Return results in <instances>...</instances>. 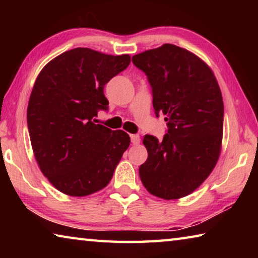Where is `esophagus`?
<instances>
[{
    "label": "esophagus",
    "mask_w": 258,
    "mask_h": 258,
    "mask_svg": "<svg viewBox=\"0 0 258 258\" xmlns=\"http://www.w3.org/2000/svg\"><path fill=\"white\" fill-rule=\"evenodd\" d=\"M131 141H132L133 145H139L141 139H140V135L138 134H131Z\"/></svg>",
    "instance_id": "1"
}]
</instances>
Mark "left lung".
I'll list each match as a JSON object with an SVG mask.
<instances>
[{"label": "left lung", "instance_id": "left-lung-1", "mask_svg": "<svg viewBox=\"0 0 258 258\" xmlns=\"http://www.w3.org/2000/svg\"><path fill=\"white\" fill-rule=\"evenodd\" d=\"M152 89L156 116L164 113L163 141L146 135L148 158L139 168L151 195L166 200L194 192L215 167L221 154L224 106L212 69L197 55L164 44L133 55Z\"/></svg>", "mask_w": 258, "mask_h": 258}]
</instances>
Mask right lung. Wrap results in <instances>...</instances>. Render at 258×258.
I'll return each mask as SVG.
<instances>
[{
  "instance_id": "1",
  "label": "right lung",
  "mask_w": 258,
  "mask_h": 258,
  "mask_svg": "<svg viewBox=\"0 0 258 258\" xmlns=\"http://www.w3.org/2000/svg\"><path fill=\"white\" fill-rule=\"evenodd\" d=\"M128 54L76 47L55 56L35 81L27 125L35 159L55 189L84 197L110 182L131 142L121 130L95 124L107 110L104 85L127 68Z\"/></svg>"
}]
</instances>
